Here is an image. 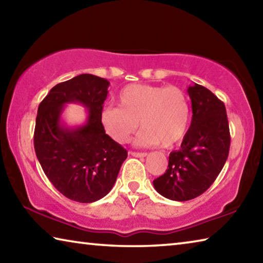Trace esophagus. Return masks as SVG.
Listing matches in <instances>:
<instances>
[{
    "label": "esophagus",
    "mask_w": 263,
    "mask_h": 263,
    "mask_svg": "<svg viewBox=\"0 0 263 263\" xmlns=\"http://www.w3.org/2000/svg\"><path fill=\"white\" fill-rule=\"evenodd\" d=\"M130 154L132 155V157H136V158H145V157H147V153H145V152H142V153L130 152Z\"/></svg>",
    "instance_id": "34e87169"
}]
</instances>
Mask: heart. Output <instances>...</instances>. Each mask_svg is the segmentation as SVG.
<instances>
[{
  "label": "heart",
  "instance_id": "1",
  "mask_svg": "<svg viewBox=\"0 0 263 263\" xmlns=\"http://www.w3.org/2000/svg\"><path fill=\"white\" fill-rule=\"evenodd\" d=\"M118 106H105L101 123L111 139L124 144L138 127L140 146L171 148L183 139L189 126L190 106L180 88L130 84L118 95Z\"/></svg>",
  "mask_w": 263,
  "mask_h": 263
}]
</instances>
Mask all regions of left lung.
I'll return each instance as SVG.
<instances>
[{"label":"left lung","mask_w":263,"mask_h":263,"mask_svg":"<svg viewBox=\"0 0 263 263\" xmlns=\"http://www.w3.org/2000/svg\"><path fill=\"white\" fill-rule=\"evenodd\" d=\"M193 118L181 148L169 154L168 168L153 181L155 190L184 202L206 191L219 175L230 151V128L222 102L205 87H188Z\"/></svg>","instance_id":"left-lung-1"}]
</instances>
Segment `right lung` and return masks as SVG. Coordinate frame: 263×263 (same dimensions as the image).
<instances>
[{
	"mask_svg": "<svg viewBox=\"0 0 263 263\" xmlns=\"http://www.w3.org/2000/svg\"><path fill=\"white\" fill-rule=\"evenodd\" d=\"M108 80L78 75L53 87L38 106L33 144L44 173L58 191L80 203H92L112 189L127 151L106 135L101 112ZM86 106V124L69 129L61 123L66 104Z\"/></svg>",
	"mask_w": 263,
	"mask_h": 263,
	"instance_id": "obj_1",
	"label": "right lung"
}]
</instances>
